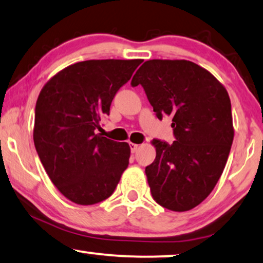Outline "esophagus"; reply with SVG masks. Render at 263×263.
<instances>
[{
  "instance_id": "esophagus-1",
  "label": "esophagus",
  "mask_w": 263,
  "mask_h": 263,
  "mask_svg": "<svg viewBox=\"0 0 263 263\" xmlns=\"http://www.w3.org/2000/svg\"><path fill=\"white\" fill-rule=\"evenodd\" d=\"M129 147H130V152H132V153H135L136 149H138V148H139V144L130 142V143H129Z\"/></svg>"
}]
</instances>
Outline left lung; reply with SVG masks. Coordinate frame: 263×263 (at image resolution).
<instances>
[{"label": "left lung", "instance_id": "1", "mask_svg": "<svg viewBox=\"0 0 263 263\" xmlns=\"http://www.w3.org/2000/svg\"><path fill=\"white\" fill-rule=\"evenodd\" d=\"M142 85L159 120L172 116L176 141L153 140L157 157L146 167L154 200L189 211L210 195L234 140L229 95L210 72L189 60L144 62L132 79Z\"/></svg>", "mask_w": 263, "mask_h": 263}]
</instances>
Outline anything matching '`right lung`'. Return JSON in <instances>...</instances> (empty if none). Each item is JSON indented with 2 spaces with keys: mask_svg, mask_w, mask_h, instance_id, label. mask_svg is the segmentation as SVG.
Returning a JSON list of instances; mask_svg holds the SVG:
<instances>
[{
  "mask_svg": "<svg viewBox=\"0 0 263 263\" xmlns=\"http://www.w3.org/2000/svg\"><path fill=\"white\" fill-rule=\"evenodd\" d=\"M141 59L86 60L58 72L40 91L33 139L51 181L67 199L92 205L115 191L128 167L127 142L97 134L117 91Z\"/></svg>",
  "mask_w": 263,
  "mask_h": 263,
  "instance_id": "obj_1",
  "label": "right lung"
}]
</instances>
